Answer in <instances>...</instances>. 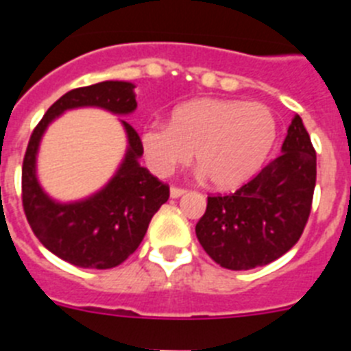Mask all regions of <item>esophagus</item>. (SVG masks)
Instances as JSON below:
<instances>
[{"instance_id": "1", "label": "esophagus", "mask_w": 351, "mask_h": 351, "mask_svg": "<svg viewBox=\"0 0 351 351\" xmlns=\"http://www.w3.org/2000/svg\"><path fill=\"white\" fill-rule=\"evenodd\" d=\"M184 188H179V186H172V188H170V197L172 198H179L181 197V195H184Z\"/></svg>"}]
</instances>
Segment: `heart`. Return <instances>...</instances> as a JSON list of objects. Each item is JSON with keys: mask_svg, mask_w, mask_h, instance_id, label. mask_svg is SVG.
Here are the masks:
<instances>
[{"mask_svg": "<svg viewBox=\"0 0 351 351\" xmlns=\"http://www.w3.org/2000/svg\"><path fill=\"white\" fill-rule=\"evenodd\" d=\"M278 135V121L258 101L200 98L181 105L170 125L151 123L142 130L149 169L167 178L195 153L200 172L216 188H234L253 178Z\"/></svg>", "mask_w": 351, "mask_h": 351, "instance_id": "b5f03b06", "label": "heart"}]
</instances>
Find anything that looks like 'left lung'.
I'll return each instance as SVG.
<instances>
[{"mask_svg": "<svg viewBox=\"0 0 351 351\" xmlns=\"http://www.w3.org/2000/svg\"><path fill=\"white\" fill-rule=\"evenodd\" d=\"M281 151L235 193L207 197L195 232L221 267L267 265L302 235L315 193L316 153L299 116L291 119Z\"/></svg>", "mask_w": 351, "mask_h": 351, "instance_id": "left-lung-1", "label": "left lung"}]
</instances>
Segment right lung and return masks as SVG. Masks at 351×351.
Segmentation results:
<instances>
[{
	"mask_svg": "<svg viewBox=\"0 0 351 351\" xmlns=\"http://www.w3.org/2000/svg\"><path fill=\"white\" fill-rule=\"evenodd\" d=\"M132 82L105 80L77 88L52 104L31 133L23 161V207L33 234L51 253L84 269H112L135 253L151 218L169 200V184L138 165L144 149L138 133L123 121L128 153L112 181L93 197L58 204L43 193L36 179L40 138L54 117L68 108L100 107L114 114L137 108Z\"/></svg>",
	"mask_w": 351,
	"mask_h": 351,
	"instance_id": "add662e5",
	"label": "right lung"
}]
</instances>
